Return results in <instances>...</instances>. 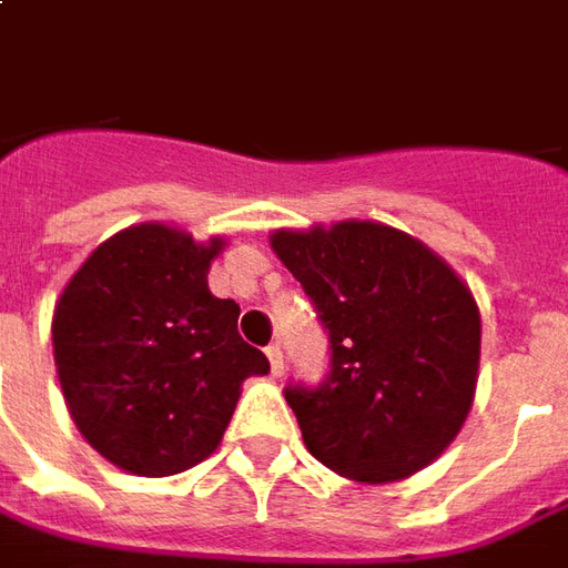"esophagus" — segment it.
Returning <instances> with one entry per match:
<instances>
[{"instance_id":"34e87169","label":"esophagus","mask_w":568,"mask_h":568,"mask_svg":"<svg viewBox=\"0 0 568 568\" xmlns=\"http://www.w3.org/2000/svg\"><path fill=\"white\" fill-rule=\"evenodd\" d=\"M267 361H270V369H273V376H283V351H280V345H270L267 348Z\"/></svg>"}]
</instances>
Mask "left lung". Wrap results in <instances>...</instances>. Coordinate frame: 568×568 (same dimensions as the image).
Wrapping results in <instances>:
<instances>
[{
	"label": "left lung",
	"instance_id": "1",
	"mask_svg": "<svg viewBox=\"0 0 568 568\" xmlns=\"http://www.w3.org/2000/svg\"><path fill=\"white\" fill-rule=\"evenodd\" d=\"M270 248L329 329V376L285 388L323 466L364 485L426 469L463 429L478 382V304L414 235L373 220L276 230Z\"/></svg>",
	"mask_w": 568,
	"mask_h": 568
}]
</instances>
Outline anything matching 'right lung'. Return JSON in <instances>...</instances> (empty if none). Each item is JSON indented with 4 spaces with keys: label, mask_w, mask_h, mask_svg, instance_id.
Returning <instances> with one entry per match:
<instances>
[{
    "label": "right lung",
    "mask_w": 568,
    "mask_h": 568,
    "mask_svg": "<svg viewBox=\"0 0 568 568\" xmlns=\"http://www.w3.org/2000/svg\"><path fill=\"white\" fill-rule=\"evenodd\" d=\"M226 239L168 223L105 239L52 314L61 395L73 426L133 476H176L217 450L242 382L270 361L235 329L239 304L207 288Z\"/></svg>",
    "instance_id": "add662e5"
}]
</instances>
